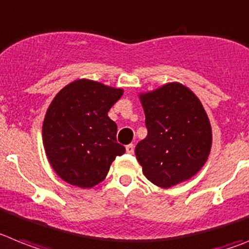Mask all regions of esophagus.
Listing matches in <instances>:
<instances>
[{"label":"esophagus","mask_w":249,"mask_h":249,"mask_svg":"<svg viewBox=\"0 0 249 249\" xmlns=\"http://www.w3.org/2000/svg\"><path fill=\"white\" fill-rule=\"evenodd\" d=\"M126 152H127V154H129V155H132L133 152H135V146H133L132 143H131V145H127L126 146Z\"/></svg>","instance_id":"1"}]
</instances>
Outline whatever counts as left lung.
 <instances>
[{
	"label": "left lung",
	"instance_id": "8db88e82",
	"mask_svg": "<svg viewBox=\"0 0 249 249\" xmlns=\"http://www.w3.org/2000/svg\"><path fill=\"white\" fill-rule=\"evenodd\" d=\"M147 136L135 154L143 175L169 189L191 179L207 162L212 126L200 99L181 83H166L140 93Z\"/></svg>",
	"mask_w": 249,
	"mask_h": 249
}]
</instances>
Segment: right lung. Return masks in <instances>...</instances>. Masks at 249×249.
<instances>
[{"instance_id":"right-lung-1","label":"right lung","mask_w":249,"mask_h":249,"mask_svg":"<svg viewBox=\"0 0 249 249\" xmlns=\"http://www.w3.org/2000/svg\"><path fill=\"white\" fill-rule=\"evenodd\" d=\"M123 89L76 79L55 95L42 123L49 162L70 185L90 189L103 181L110 163L126 148L116 140L117 124L108 110Z\"/></svg>"}]
</instances>
